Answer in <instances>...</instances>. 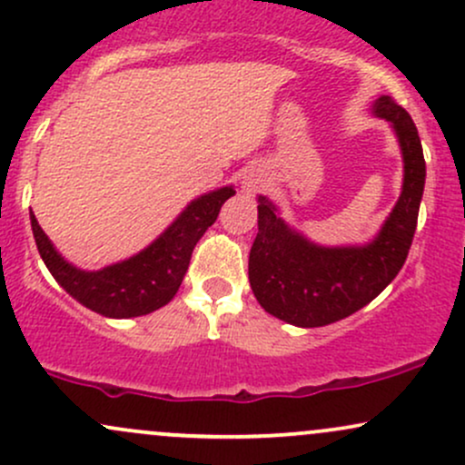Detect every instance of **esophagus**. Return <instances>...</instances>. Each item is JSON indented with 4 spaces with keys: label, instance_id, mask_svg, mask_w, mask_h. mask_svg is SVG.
<instances>
[{
    "label": "esophagus",
    "instance_id": "34e87169",
    "mask_svg": "<svg viewBox=\"0 0 465 465\" xmlns=\"http://www.w3.org/2000/svg\"><path fill=\"white\" fill-rule=\"evenodd\" d=\"M264 183H266L264 170L258 168V165H251L249 170H244L242 183H240V188H242V192L247 196H253L264 188Z\"/></svg>",
    "mask_w": 465,
    "mask_h": 465
}]
</instances>
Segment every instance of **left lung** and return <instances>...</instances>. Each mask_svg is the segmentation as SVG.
<instances>
[{
    "mask_svg": "<svg viewBox=\"0 0 465 465\" xmlns=\"http://www.w3.org/2000/svg\"><path fill=\"white\" fill-rule=\"evenodd\" d=\"M389 122L402 154V190L371 240L325 247L312 242L282 218L280 207L258 196V236L249 253V282L266 312L297 328H322L350 317L376 300L407 260L421 194L426 163L413 120L389 95L370 106Z\"/></svg>",
    "mask_w": 465,
    "mask_h": 465,
    "instance_id": "obj_1",
    "label": "left lung"
}]
</instances>
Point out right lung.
<instances>
[{
	"label": "right lung",
	"instance_id": "add662e5",
	"mask_svg": "<svg viewBox=\"0 0 465 465\" xmlns=\"http://www.w3.org/2000/svg\"><path fill=\"white\" fill-rule=\"evenodd\" d=\"M233 194V185H225L196 196L148 247L98 271H84L63 258L32 210L30 223L41 260L65 292L103 317L131 319L157 311L177 295L196 242Z\"/></svg>",
	"mask_w": 465,
	"mask_h": 465
}]
</instances>
